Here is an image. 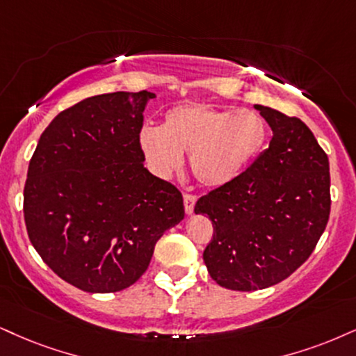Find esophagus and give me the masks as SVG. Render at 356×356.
<instances>
[{
    "mask_svg": "<svg viewBox=\"0 0 356 356\" xmlns=\"http://www.w3.org/2000/svg\"><path fill=\"white\" fill-rule=\"evenodd\" d=\"M195 204H196V196L190 195V193H186V195H185V211H186V214H191L193 211H195Z\"/></svg>",
    "mask_w": 356,
    "mask_h": 356,
    "instance_id": "1",
    "label": "esophagus"
}]
</instances>
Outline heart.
<instances>
[{
    "label": "heart",
    "instance_id": "obj_1",
    "mask_svg": "<svg viewBox=\"0 0 356 356\" xmlns=\"http://www.w3.org/2000/svg\"><path fill=\"white\" fill-rule=\"evenodd\" d=\"M266 138L257 112L183 104L165 113L161 129H143L140 147L161 177L181 168V153H190L193 175L206 186H222L252 163Z\"/></svg>",
    "mask_w": 356,
    "mask_h": 356
}]
</instances>
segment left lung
I'll list each match as a JSON object with an SVG mask.
<instances>
[{
    "label": "left lung",
    "instance_id": "8db88e82",
    "mask_svg": "<svg viewBox=\"0 0 356 356\" xmlns=\"http://www.w3.org/2000/svg\"><path fill=\"white\" fill-rule=\"evenodd\" d=\"M272 129L269 148L238 178L196 201L213 221L203 259L231 291L282 282L314 252L330 216V168L300 118L254 105Z\"/></svg>",
    "mask_w": 356,
    "mask_h": 356
}]
</instances>
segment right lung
<instances>
[{"label":"right lung","mask_w":356,"mask_h":356,"mask_svg":"<svg viewBox=\"0 0 356 356\" xmlns=\"http://www.w3.org/2000/svg\"><path fill=\"white\" fill-rule=\"evenodd\" d=\"M148 90L94 95L42 131L24 185L31 244L52 270L92 293L142 277L156 241L185 218L179 190L143 166Z\"/></svg>","instance_id":"right-lung-1"}]
</instances>
